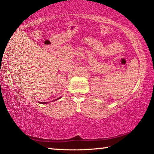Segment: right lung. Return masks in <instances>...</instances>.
Wrapping results in <instances>:
<instances>
[{"label": "right lung", "instance_id": "obj_1", "mask_svg": "<svg viewBox=\"0 0 154 154\" xmlns=\"http://www.w3.org/2000/svg\"><path fill=\"white\" fill-rule=\"evenodd\" d=\"M61 97H60V98H57L56 99V100H58V99H60V98ZM38 103H41V104H47V103H47V102H38Z\"/></svg>", "mask_w": 154, "mask_h": 154}]
</instances>
